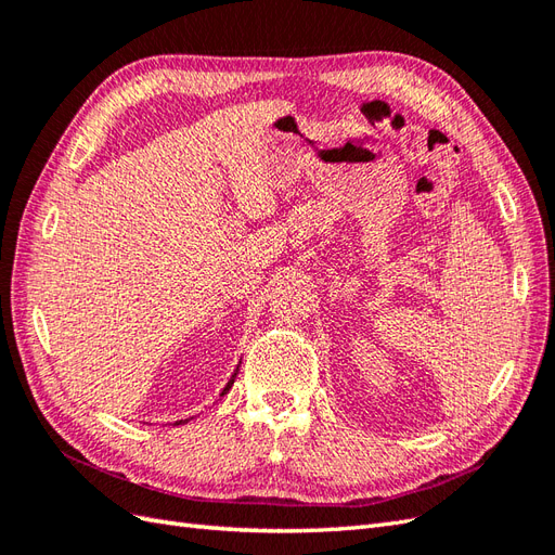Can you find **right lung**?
<instances>
[{
  "label": "right lung",
  "mask_w": 555,
  "mask_h": 555,
  "mask_svg": "<svg viewBox=\"0 0 555 555\" xmlns=\"http://www.w3.org/2000/svg\"><path fill=\"white\" fill-rule=\"evenodd\" d=\"M236 373H238V367H236ZM236 373H233V377H231V379H229V384L224 386V391H222V396H224V393H227V391L231 389V384H233V379H236ZM178 424H180V422H178Z\"/></svg>",
  "instance_id": "add662e5"
}]
</instances>
